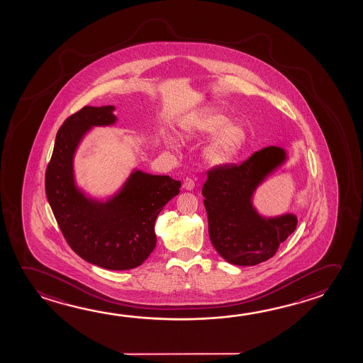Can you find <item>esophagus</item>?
Masks as SVG:
<instances>
[{"mask_svg":"<svg viewBox=\"0 0 363 363\" xmlns=\"http://www.w3.org/2000/svg\"><path fill=\"white\" fill-rule=\"evenodd\" d=\"M194 185H196V183H194L193 179L186 178L184 180V183H183V188H184L185 190H193L194 189Z\"/></svg>","mask_w":363,"mask_h":363,"instance_id":"34e87169","label":"esophagus"}]
</instances>
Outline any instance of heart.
<instances>
[{
    "label": "heart",
    "instance_id": "1",
    "mask_svg": "<svg viewBox=\"0 0 363 363\" xmlns=\"http://www.w3.org/2000/svg\"><path fill=\"white\" fill-rule=\"evenodd\" d=\"M213 136L201 150V157L211 167H222L236 159L247 141L246 127L240 121H230V116L217 108H203L185 116L179 123V136L196 140ZM172 145L170 138H165Z\"/></svg>",
    "mask_w": 363,
    "mask_h": 363
}]
</instances>
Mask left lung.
<instances>
[{"instance_id":"left-lung-1","label":"left lung","mask_w":363,"mask_h":363,"mask_svg":"<svg viewBox=\"0 0 363 363\" xmlns=\"http://www.w3.org/2000/svg\"><path fill=\"white\" fill-rule=\"evenodd\" d=\"M286 150L269 146L241 165L208 172L203 185L208 230L216 251L232 265L253 266L271 259L298 225V217H265L253 206L259 185L288 162Z\"/></svg>"}]
</instances>
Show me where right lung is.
<instances>
[{
    "label": "right lung",
    "instance_id": "right-lung-1",
    "mask_svg": "<svg viewBox=\"0 0 363 363\" xmlns=\"http://www.w3.org/2000/svg\"><path fill=\"white\" fill-rule=\"evenodd\" d=\"M115 106H86L59 128L46 167L45 191L70 247L82 259L107 270L141 265L156 246V217L178 196L180 182L133 169L106 201L86 194L75 182L74 156L93 127L117 122Z\"/></svg>",
    "mask_w": 363,
    "mask_h": 363
}]
</instances>
